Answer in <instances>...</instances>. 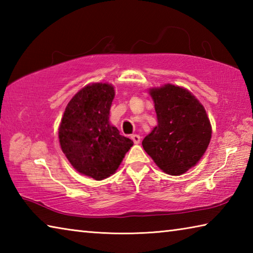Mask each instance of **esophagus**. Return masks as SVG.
I'll list each match as a JSON object with an SVG mask.
<instances>
[{
	"label": "esophagus",
	"instance_id": "obj_1",
	"mask_svg": "<svg viewBox=\"0 0 253 253\" xmlns=\"http://www.w3.org/2000/svg\"><path fill=\"white\" fill-rule=\"evenodd\" d=\"M131 139H132V142H134L135 144H139L140 143V136L137 135V134L132 135L131 136Z\"/></svg>",
	"mask_w": 253,
	"mask_h": 253
}]
</instances>
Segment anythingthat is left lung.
Wrapping results in <instances>:
<instances>
[{
  "instance_id": "8db88e82",
  "label": "left lung",
  "mask_w": 253,
  "mask_h": 253,
  "mask_svg": "<svg viewBox=\"0 0 253 253\" xmlns=\"http://www.w3.org/2000/svg\"><path fill=\"white\" fill-rule=\"evenodd\" d=\"M157 126L145 137L143 147L163 172L181 175L202 158L212 127L202 104L185 88L168 84L149 89Z\"/></svg>"
}]
</instances>
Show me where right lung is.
Instances as JSON below:
<instances>
[{
	"label": "right lung",
	"mask_w": 253,
	"mask_h": 253,
	"mask_svg": "<svg viewBox=\"0 0 253 253\" xmlns=\"http://www.w3.org/2000/svg\"><path fill=\"white\" fill-rule=\"evenodd\" d=\"M115 97L109 84L84 87L67 105L59 126V142L74 169L97 181L116 172L134 145L110 125L109 111Z\"/></svg>",
	"instance_id": "right-lung-1"
}]
</instances>
